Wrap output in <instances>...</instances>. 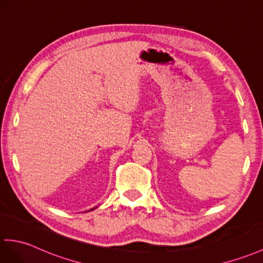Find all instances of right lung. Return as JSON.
I'll return each instance as SVG.
<instances>
[{
  "label": "right lung",
  "mask_w": 263,
  "mask_h": 263,
  "mask_svg": "<svg viewBox=\"0 0 263 263\" xmlns=\"http://www.w3.org/2000/svg\"><path fill=\"white\" fill-rule=\"evenodd\" d=\"M95 209H96V207H95ZM91 210H94V209H91ZM91 210H89V211H91Z\"/></svg>",
  "instance_id": "1"
}]
</instances>
